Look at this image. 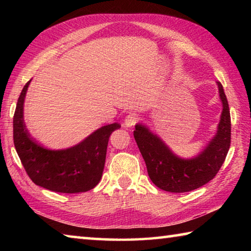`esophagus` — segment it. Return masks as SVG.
Returning a JSON list of instances; mask_svg holds the SVG:
<instances>
[{"mask_svg":"<svg viewBox=\"0 0 251 251\" xmlns=\"http://www.w3.org/2000/svg\"><path fill=\"white\" fill-rule=\"evenodd\" d=\"M138 115L137 114H135V113H130L129 115H127L126 117H125V122H124V125L126 126V127H133L136 123L138 122Z\"/></svg>","mask_w":251,"mask_h":251,"instance_id":"1","label":"esophagus"}]
</instances>
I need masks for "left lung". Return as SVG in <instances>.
<instances>
[{"label":"left lung","instance_id":"8db88e82","mask_svg":"<svg viewBox=\"0 0 251 251\" xmlns=\"http://www.w3.org/2000/svg\"><path fill=\"white\" fill-rule=\"evenodd\" d=\"M217 84L223 101L218 131L201 154L195 158H179L145 126H135L134 137L145 160L148 176L165 192L186 193L199 188L217 175L226 159L231 139L230 112L223 85L220 82Z\"/></svg>","mask_w":251,"mask_h":251}]
</instances>
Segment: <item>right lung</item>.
<instances>
[{
	"label": "right lung",
	"instance_id": "right-lung-1",
	"mask_svg": "<svg viewBox=\"0 0 251 251\" xmlns=\"http://www.w3.org/2000/svg\"><path fill=\"white\" fill-rule=\"evenodd\" d=\"M29 82L21 92L13 117L14 146L25 172L34 184L52 192L75 194L93 189L103 175L109 136L121 125L100 127L67 150H46L34 142L24 124L23 105Z\"/></svg>",
	"mask_w": 251,
	"mask_h": 251
}]
</instances>
